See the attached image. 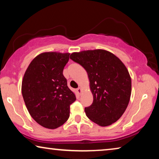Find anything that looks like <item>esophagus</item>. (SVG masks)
Wrapping results in <instances>:
<instances>
[{
    "label": "esophagus",
    "instance_id": "34e87169",
    "mask_svg": "<svg viewBox=\"0 0 159 159\" xmlns=\"http://www.w3.org/2000/svg\"><path fill=\"white\" fill-rule=\"evenodd\" d=\"M77 92H78V93H79V94H80V93H81V92H82V89L81 88H78L77 89Z\"/></svg>",
    "mask_w": 159,
    "mask_h": 159
}]
</instances>
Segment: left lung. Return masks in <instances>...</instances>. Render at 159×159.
Instances as JSON below:
<instances>
[{
	"label": "left lung",
	"instance_id": "obj_1",
	"mask_svg": "<svg viewBox=\"0 0 159 159\" xmlns=\"http://www.w3.org/2000/svg\"><path fill=\"white\" fill-rule=\"evenodd\" d=\"M70 59L87 71L93 101L85 107L86 116L101 127L113 124L122 117L129 104L132 80L119 58L103 49L74 52Z\"/></svg>",
	"mask_w": 159,
	"mask_h": 159
}]
</instances>
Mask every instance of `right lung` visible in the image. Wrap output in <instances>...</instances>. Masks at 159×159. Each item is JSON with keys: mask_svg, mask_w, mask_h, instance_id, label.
<instances>
[{"mask_svg": "<svg viewBox=\"0 0 159 159\" xmlns=\"http://www.w3.org/2000/svg\"><path fill=\"white\" fill-rule=\"evenodd\" d=\"M69 53L44 52L30 63L22 82V94L32 117L42 127L57 129L70 115L75 95L67 85L63 70Z\"/></svg>", "mask_w": 159, "mask_h": 159, "instance_id": "add662e5", "label": "right lung"}]
</instances>
